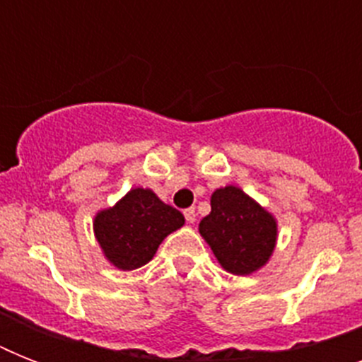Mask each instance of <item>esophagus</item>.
<instances>
[{
  "mask_svg": "<svg viewBox=\"0 0 362 362\" xmlns=\"http://www.w3.org/2000/svg\"><path fill=\"white\" fill-rule=\"evenodd\" d=\"M184 218H186L187 223H195V220H197L195 209H186V210H184Z\"/></svg>",
  "mask_w": 362,
  "mask_h": 362,
  "instance_id": "34e87169",
  "label": "esophagus"
}]
</instances>
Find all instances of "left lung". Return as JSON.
<instances>
[{
	"label": "left lung",
	"mask_w": 362,
	"mask_h": 362,
	"mask_svg": "<svg viewBox=\"0 0 362 362\" xmlns=\"http://www.w3.org/2000/svg\"><path fill=\"white\" fill-rule=\"evenodd\" d=\"M210 206L199 233L227 272L246 276L269 263L278 238L274 216L237 186L216 189Z\"/></svg>",
	"instance_id": "1"
}]
</instances>
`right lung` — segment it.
Returning a JSON list of instances; mask_svg holds the SVG:
<instances>
[{
    "label": "right lung",
    "instance_id": "obj_1",
    "mask_svg": "<svg viewBox=\"0 0 362 362\" xmlns=\"http://www.w3.org/2000/svg\"><path fill=\"white\" fill-rule=\"evenodd\" d=\"M184 226V216L144 187L131 189L112 209L99 210L93 233L105 257L120 270H135L156 255L167 235Z\"/></svg>",
    "mask_w": 362,
    "mask_h": 362
}]
</instances>
